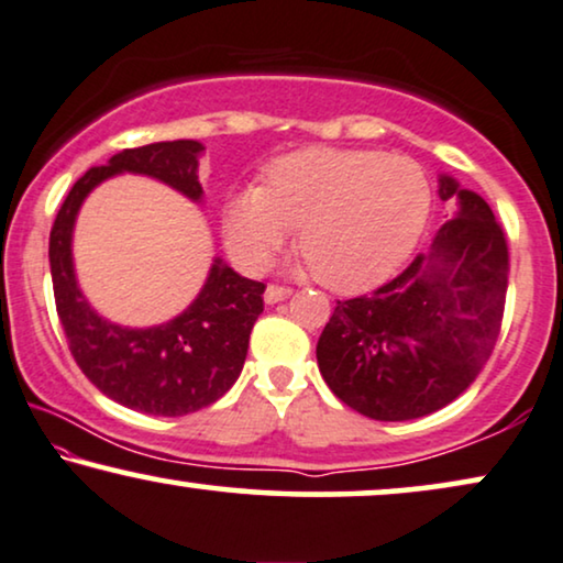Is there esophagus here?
<instances>
[{
  "label": "esophagus",
  "mask_w": 563,
  "mask_h": 563,
  "mask_svg": "<svg viewBox=\"0 0 563 563\" xmlns=\"http://www.w3.org/2000/svg\"><path fill=\"white\" fill-rule=\"evenodd\" d=\"M290 294H294V290H290V288L275 286V283H269L267 290H265V301L267 303H280V301H286Z\"/></svg>",
  "instance_id": "1"
}]
</instances>
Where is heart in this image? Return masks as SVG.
I'll return each instance as SVG.
<instances>
[{
    "instance_id": "1",
    "label": "heart",
    "mask_w": 563,
    "mask_h": 563,
    "mask_svg": "<svg viewBox=\"0 0 563 563\" xmlns=\"http://www.w3.org/2000/svg\"><path fill=\"white\" fill-rule=\"evenodd\" d=\"M432 185L415 159L313 146L267 167L265 187L231 198L223 239L250 273L269 265L294 231L321 286L360 294L388 280L417 250Z\"/></svg>"
}]
</instances>
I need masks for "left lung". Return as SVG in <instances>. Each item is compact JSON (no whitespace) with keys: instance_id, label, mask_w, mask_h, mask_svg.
I'll return each mask as SVG.
<instances>
[{"instance_id":"obj_1","label":"left lung","mask_w":563,"mask_h":563,"mask_svg":"<svg viewBox=\"0 0 563 563\" xmlns=\"http://www.w3.org/2000/svg\"><path fill=\"white\" fill-rule=\"evenodd\" d=\"M459 200L427 254L373 290L336 301L317 344L336 399L380 422L443 409L474 384L499 336L507 298L505 231L482 195L440 175Z\"/></svg>"}]
</instances>
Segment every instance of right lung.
I'll return each mask as SVG.
<instances>
[{
  "label": "right lung",
  "instance_id": "add662e5",
  "mask_svg": "<svg viewBox=\"0 0 563 563\" xmlns=\"http://www.w3.org/2000/svg\"><path fill=\"white\" fill-rule=\"evenodd\" d=\"M200 141H159L123 148L104 167L79 177L58 208L51 229L48 260L56 311L66 342L81 373L112 401L154 417H183L211 407L234 386L244 368L250 334L265 309V283L234 273L216 257L206 286L187 309L167 324L131 329L97 313L77 286L71 234L89 192L112 175H146L175 187L198 203Z\"/></svg>",
  "mask_w": 563,
  "mask_h": 563
}]
</instances>
